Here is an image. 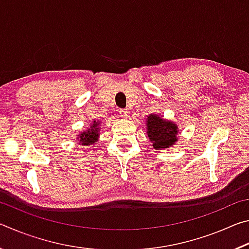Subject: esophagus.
Segmentation results:
<instances>
[{
  "mask_svg": "<svg viewBox=\"0 0 249 249\" xmlns=\"http://www.w3.org/2000/svg\"><path fill=\"white\" fill-rule=\"evenodd\" d=\"M119 114H120L121 119H124L125 120V119H127V117H128V112L126 111V109H120Z\"/></svg>",
  "mask_w": 249,
  "mask_h": 249,
  "instance_id": "1",
  "label": "esophagus"
}]
</instances>
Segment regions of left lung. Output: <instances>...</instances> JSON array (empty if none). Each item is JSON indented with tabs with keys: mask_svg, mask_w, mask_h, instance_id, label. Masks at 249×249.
I'll return each instance as SVG.
<instances>
[{
	"mask_svg": "<svg viewBox=\"0 0 249 249\" xmlns=\"http://www.w3.org/2000/svg\"><path fill=\"white\" fill-rule=\"evenodd\" d=\"M147 135L155 149H166L176 144L178 126L171 121H166L156 114L148 115L146 120Z\"/></svg>",
	"mask_w": 249,
	"mask_h": 249,
	"instance_id": "obj_1",
	"label": "left lung"
}]
</instances>
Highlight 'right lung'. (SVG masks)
I'll return each instance as SVG.
<instances>
[{
    "label": "right lung",
    "instance_id": "obj_1",
    "mask_svg": "<svg viewBox=\"0 0 249 249\" xmlns=\"http://www.w3.org/2000/svg\"><path fill=\"white\" fill-rule=\"evenodd\" d=\"M99 122L98 121H93V123L91 124L90 128H88L86 132H82L80 135H78V140L81 142V145H92L95 144L98 142L99 138Z\"/></svg>",
    "mask_w": 249,
    "mask_h": 249
}]
</instances>
